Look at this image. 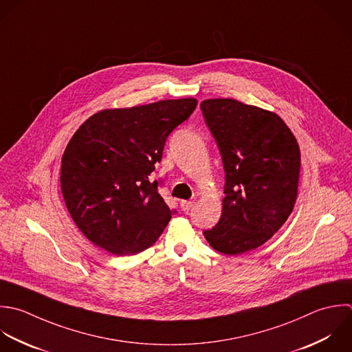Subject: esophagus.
<instances>
[{
  "mask_svg": "<svg viewBox=\"0 0 352 352\" xmlns=\"http://www.w3.org/2000/svg\"><path fill=\"white\" fill-rule=\"evenodd\" d=\"M192 206H193L192 201H186V200H182V201H181V208H182V211H186V212H188V211L192 208Z\"/></svg>",
  "mask_w": 352,
  "mask_h": 352,
  "instance_id": "1",
  "label": "esophagus"
}]
</instances>
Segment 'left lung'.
<instances>
[{
  "mask_svg": "<svg viewBox=\"0 0 352 352\" xmlns=\"http://www.w3.org/2000/svg\"><path fill=\"white\" fill-rule=\"evenodd\" d=\"M200 108L226 174L221 219L204 237L215 251L240 255L263 245L294 211L299 144L272 111L233 98H208Z\"/></svg>",
  "mask_w": 352,
  "mask_h": 352,
  "instance_id": "8db88e82",
  "label": "left lung"
}]
</instances>
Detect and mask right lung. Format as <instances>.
<instances>
[{
    "label": "right lung",
    "mask_w": 352,
    "mask_h": 352,
    "mask_svg": "<svg viewBox=\"0 0 352 352\" xmlns=\"http://www.w3.org/2000/svg\"><path fill=\"white\" fill-rule=\"evenodd\" d=\"M196 98L102 109L69 140L60 184L67 210L86 239L113 255H135L156 243L174 211L151 182L170 133Z\"/></svg>",
    "instance_id": "obj_1"
}]
</instances>
